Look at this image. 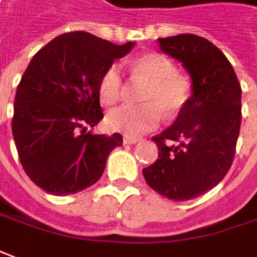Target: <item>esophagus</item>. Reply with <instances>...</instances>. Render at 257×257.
I'll return each instance as SVG.
<instances>
[{
    "instance_id": "esophagus-1",
    "label": "esophagus",
    "mask_w": 257,
    "mask_h": 257,
    "mask_svg": "<svg viewBox=\"0 0 257 257\" xmlns=\"http://www.w3.org/2000/svg\"><path fill=\"white\" fill-rule=\"evenodd\" d=\"M123 141H124V144H136V143H139L140 139H137V137H130V136H124Z\"/></svg>"
}]
</instances>
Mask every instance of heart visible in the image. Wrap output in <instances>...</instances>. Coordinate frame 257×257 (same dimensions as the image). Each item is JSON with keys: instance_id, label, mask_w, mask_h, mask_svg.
Listing matches in <instances>:
<instances>
[{"instance_id": "heart-1", "label": "heart", "mask_w": 257, "mask_h": 257, "mask_svg": "<svg viewBox=\"0 0 257 257\" xmlns=\"http://www.w3.org/2000/svg\"><path fill=\"white\" fill-rule=\"evenodd\" d=\"M134 79L147 82L141 92V105H124L107 114V125L114 132L140 136L158 127L162 111L176 116L192 96V82L178 71L171 58L159 53H147L130 65ZM124 79L117 64H110L99 79V98L106 106L117 103L123 96Z\"/></svg>"}]
</instances>
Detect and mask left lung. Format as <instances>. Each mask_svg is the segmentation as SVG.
Here are the masks:
<instances>
[{
	"mask_svg": "<svg viewBox=\"0 0 257 257\" xmlns=\"http://www.w3.org/2000/svg\"><path fill=\"white\" fill-rule=\"evenodd\" d=\"M159 46L190 72L193 95L176 121L152 137L158 159L143 175L161 196L186 201L218 185L232 165L242 89L228 58L204 37L185 33Z\"/></svg>",
	"mask_w": 257,
	"mask_h": 257,
	"instance_id": "8db88e82",
	"label": "left lung"
}]
</instances>
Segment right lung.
<instances>
[{"instance_id":"1","label":"right lung","mask_w":257,"mask_h":257,"mask_svg":"<svg viewBox=\"0 0 257 257\" xmlns=\"http://www.w3.org/2000/svg\"><path fill=\"white\" fill-rule=\"evenodd\" d=\"M133 42L113 44L88 32L60 35L37 51L18 85L12 134L22 168L44 192L63 196L96 183L121 134H92L103 118L99 79Z\"/></svg>"}]
</instances>
